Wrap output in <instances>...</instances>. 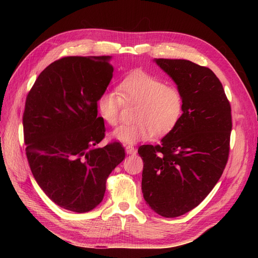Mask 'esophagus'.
Returning a JSON list of instances; mask_svg holds the SVG:
<instances>
[{
    "instance_id": "esophagus-1",
    "label": "esophagus",
    "mask_w": 258,
    "mask_h": 258,
    "mask_svg": "<svg viewBox=\"0 0 258 258\" xmlns=\"http://www.w3.org/2000/svg\"><path fill=\"white\" fill-rule=\"evenodd\" d=\"M125 151L127 154L130 155H133V154H136V149L133 146V145H127L125 147Z\"/></svg>"
}]
</instances>
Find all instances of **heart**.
<instances>
[{
    "label": "heart",
    "instance_id": "1",
    "mask_svg": "<svg viewBox=\"0 0 258 258\" xmlns=\"http://www.w3.org/2000/svg\"><path fill=\"white\" fill-rule=\"evenodd\" d=\"M124 102L138 105L134 123L120 125L113 138L125 144H135L154 135L163 136L176 127L184 114V96L178 89L150 73L136 71L119 82L117 89L104 91L97 109L109 125H116Z\"/></svg>",
    "mask_w": 258,
    "mask_h": 258
}]
</instances>
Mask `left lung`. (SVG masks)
I'll return each instance as SVG.
<instances>
[{
	"label": "left lung",
	"instance_id": "left-lung-1",
	"mask_svg": "<svg viewBox=\"0 0 258 258\" xmlns=\"http://www.w3.org/2000/svg\"><path fill=\"white\" fill-rule=\"evenodd\" d=\"M184 96L179 124L161 145H142V191L153 211L177 217L193 210L221 178L229 154L231 104L213 71L187 59L156 58Z\"/></svg>",
	"mask_w": 258,
	"mask_h": 258
}]
</instances>
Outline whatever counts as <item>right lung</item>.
I'll list each match as a JSON object with an SVG mask.
<instances>
[{"label":"right lung","instance_id":"obj_1","mask_svg":"<svg viewBox=\"0 0 258 258\" xmlns=\"http://www.w3.org/2000/svg\"><path fill=\"white\" fill-rule=\"evenodd\" d=\"M111 56L59 58L38 75L26 96L23 132L33 176L48 199L86 213L102 202L106 179L124 160L119 142L104 147L97 100L113 78Z\"/></svg>","mask_w":258,"mask_h":258}]
</instances>
